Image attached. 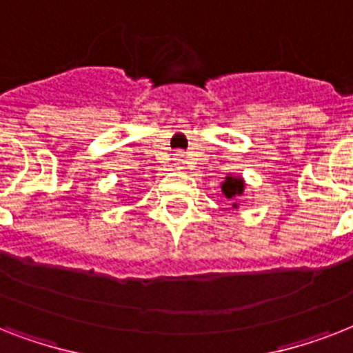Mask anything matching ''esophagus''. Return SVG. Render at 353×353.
Listing matches in <instances>:
<instances>
[{"label": "esophagus", "mask_w": 353, "mask_h": 353, "mask_svg": "<svg viewBox=\"0 0 353 353\" xmlns=\"http://www.w3.org/2000/svg\"><path fill=\"white\" fill-rule=\"evenodd\" d=\"M183 157H185V155H183V152H177V154H176V161H177V165H181Z\"/></svg>", "instance_id": "esophagus-1"}]
</instances>
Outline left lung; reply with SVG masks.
<instances>
[{
  "label": "left lung",
  "mask_w": 353,
  "mask_h": 353,
  "mask_svg": "<svg viewBox=\"0 0 353 353\" xmlns=\"http://www.w3.org/2000/svg\"><path fill=\"white\" fill-rule=\"evenodd\" d=\"M221 190H223V194H225L227 198L232 199L236 194L243 192V181H241L240 177H225V183H223Z\"/></svg>",
  "instance_id": "1"
}]
</instances>
